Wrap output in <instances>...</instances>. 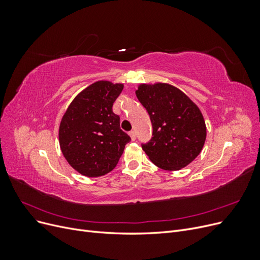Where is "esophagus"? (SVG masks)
Listing matches in <instances>:
<instances>
[{
  "instance_id": "obj_1",
  "label": "esophagus",
  "mask_w": 260,
  "mask_h": 260,
  "mask_svg": "<svg viewBox=\"0 0 260 260\" xmlns=\"http://www.w3.org/2000/svg\"><path fill=\"white\" fill-rule=\"evenodd\" d=\"M129 136H130V138H131V140H132V141H135V140H136V138H137V136H136V132H135V131H130V132H129Z\"/></svg>"
}]
</instances>
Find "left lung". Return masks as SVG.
Segmentation results:
<instances>
[{
	"label": "left lung",
	"mask_w": 260,
	"mask_h": 260,
	"mask_svg": "<svg viewBox=\"0 0 260 260\" xmlns=\"http://www.w3.org/2000/svg\"><path fill=\"white\" fill-rule=\"evenodd\" d=\"M137 98L147 111L153 137L143 151L153 164L164 170L184 168L202 152L206 124L194 102L169 83H142Z\"/></svg>",
	"instance_id": "1"
}]
</instances>
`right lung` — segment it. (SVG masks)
I'll return each mask as SVG.
<instances>
[{"label":"right lung","instance_id":"right-lung-1","mask_svg":"<svg viewBox=\"0 0 260 260\" xmlns=\"http://www.w3.org/2000/svg\"><path fill=\"white\" fill-rule=\"evenodd\" d=\"M122 89V83L94 82L78 94L61 118V153L70 166L85 177L112 171L131 141L120 129L119 116L113 113L114 102Z\"/></svg>","mask_w":260,"mask_h":260}]
</instances>
